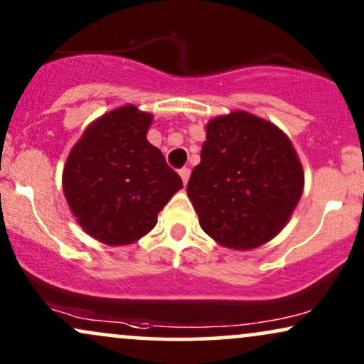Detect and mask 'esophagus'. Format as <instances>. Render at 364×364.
Masks as SVG:
<instances>
[{
	"instance_id": "1",
	"label": "esophagus",
	"mask_w": 364,
	"mask_h": 364,
	"mask_svg": "<svg viewBox=\"0 0 364 364\" xmlns=\"http://www.w3.org/2000/svg\"><path fill=\"white\" fill-rule=\"evenodd\" d=\"M178 173H181V178H182L183 186H186V183L189 182V177H191V168H187V166H183V168L178 170Z\"/></svg>"
}]
</instances>
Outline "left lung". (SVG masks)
I'll list each match as a JSON object with an SVG mask.
<instances>
[{"label": "left lung", "instance_id": "8db88e82", "mask_svg": "<svg viewBox=\"0 0 364 364\" xmlns=\"http://www.w3.org/2000/svg\"><path fill=\"white\" fill-rule=\"evenodd\" d=\"M303 178L284 132L238 110L206 126L200 164L192 170L187 194L209 237L230 249L249 250L288 223L301 198Z\"/></svg>", "mask_w": 364, "mask_h": 364}]
</instances>
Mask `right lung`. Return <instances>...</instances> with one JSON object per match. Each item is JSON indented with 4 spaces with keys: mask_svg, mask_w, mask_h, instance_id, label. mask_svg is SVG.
<instances>
[{
    "mask_svg": "<svg viewBox=\"0 0 364 364\" xmlns=\"http://www.w3.org/2000/svg\"><path fill=\"white\" fill-rule=\"evenodd\" d=\"M151 114L126 105L102 115L71 149L63 189L90 237L107 245L139 240L182 189V178L146 139Z\"/></svg>",
    "mask_w": 364,
    "mask_h": 364,
    "instance_id": "obj_1",
    "label": "right lung"
}]
</instances>
